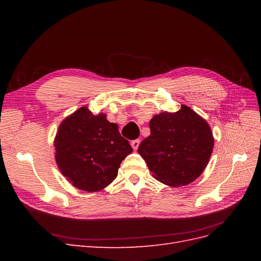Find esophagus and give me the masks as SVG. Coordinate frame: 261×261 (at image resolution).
I'll use <instances>...</instances> for the list:
<instances>
[{"instance_id":"esophagus-1","label":"esophagus","mask_w":261,"mask_h":261,"mask_svg":"<svg viewBox=\"0 0 261 261\" xmlns=\"http://www.w3.org/2000/svg\"><path fill=\"white\" fill-rule=\"evenodd\" d=\"M139 144H140V139H135V140H133L132 143H130V145H132V147H133L134 150H137V149H138Z\"/></svg>"}]
</instances>
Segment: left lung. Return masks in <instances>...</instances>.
Instances as JSON below:
<instances>
[{"instance_id":"1","label":"left lung","mask_w":261,"mask_h":261,"mask_svg":"<svg viewBox=\"0 0 261 261\" xmlns=\"http://www.w3.org/2000/svg\"><path fill=\"white\" fill-rule=\"evenodd\" d=\"M150 136L141 141L138 153L161 183L184 186L206 169L213 149L208 123L192 109L154 115L149 123Z\"/></svg>"}]
</instances>
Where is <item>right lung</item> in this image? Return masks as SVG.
<instances>
[{"label": "right lung", "mask_w": 261, "mask_h": 261, "mask_svg": "<svg viewBox=\"0 0 261 261\" xmlns=\"http://www.w3.org/2000/svg\"><path fill=\"white\" fill-rule=\"evenodd\" d=\"M54 146L62 174L86 192L101 191L111 184L121 162L133 151L115 123L102 113L93 115L86 107L62 122Z\"/></svg>", "instance_id": "right-lung-1"}]
</instances>
